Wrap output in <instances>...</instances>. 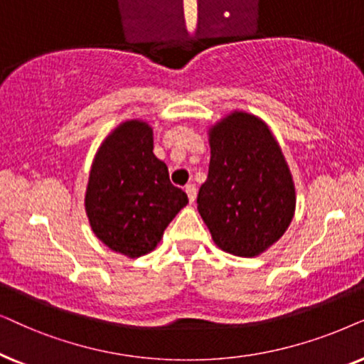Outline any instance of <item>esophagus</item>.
<instances>
[{
    "label": "esophagus",
    "instance_id": "esophagus-1",
    "mask_svg": "<svg viewBox=\"0 0 364 364\" xmlns=\"http://www.w3.org/2000/svg\"><path fill=\"white\" fill-rule=\"evenodd\" d=\"M185 191H186L188 198H190V203H193V201L196 200V186L195 185H186Z\"/></svg>",
    "mask_w": 364,
    "mask_h": 364
}]
</instances>
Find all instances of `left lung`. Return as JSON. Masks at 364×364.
<instances>
[{"instance_id":"8db88e82","label":"left lung","mask_w":364,"mask_h":364,"mask_svg":"<svg viewBox=\"0 0 364 364\" xmlns=\"http://www.w3.org/2000/svg\"><path fill=\"white\" fill-rule=\"evenodd\" d=\"M208 136L210 169L198 211L218 248L253 258L284 235L294 216L288 163L268 124L245 111L218 121Z\"/></svg>"}]
</instances>
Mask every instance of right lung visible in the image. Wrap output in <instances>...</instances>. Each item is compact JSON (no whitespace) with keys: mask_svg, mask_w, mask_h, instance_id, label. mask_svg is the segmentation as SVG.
I'll use <instances>...</instances> for the list:
<instances>
[{"mask_svg":"<svg viewBox=\"0 0 364 364\" xmlns=\"http://www.w3.org/2000/svg\"><path fill=\"white\" fill-rule=\"evenodd\" d=\"M188 205L153 153V128L129 119L111 132L91 164L85 208L96 238L128 258L156 248L166 226Z\"/></svg>","mask_w":364,"mask_h":364,"instance_id":"obj_1","label":"right lung"}]
</instances>
